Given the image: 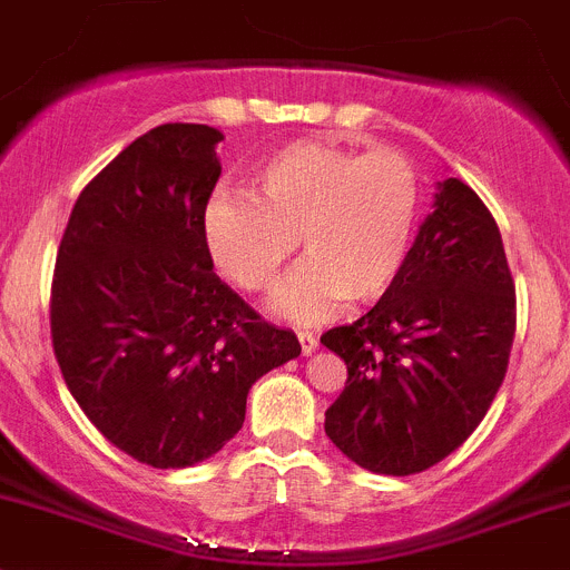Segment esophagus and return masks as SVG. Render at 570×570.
I'll use <instances>...</instances> for the list:
<instances>
[{"label": "esophagus", "instance_id": "esophagus-1", "mask_svg": "<svg viewBox=\"0 0 570 570\" xmlns=\"http://www.w3.org/2000/svg\"><path fill=\"white\" fill-rule=\"evenodd\" d=\"M296 338H299V346H302V352H305V355L316 352V346H318L316 335L307 333V330H299V333H296Z\"/></svg>", "mask_w": 570, "mask_h": 570}]
</instances>
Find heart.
I'll use <instances>...</instances> for the list:
<instances>
[{
  "mask_svg": "<svg viewBox=\"0 0 570 570\" xmlns=\"http://www.w3.org/2000/svg\"><path fill=\"white\" fill-rule=\"evenodd\" d=\"M252 199L218 189L204 209L215 268L246 294H268L299 237L305 263L274 307L313 322L344 299L372 305L403 274L422 204V176L397 148L357 154L327 139H296L248 176Z\"/></svg>",
  "mask_w": 570,
  "mask_h": 570,
  "instance_id": "heart-1",
  "label": "heart"
}]
</instances>
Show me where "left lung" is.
<instances>
[{
  "instance_id": "8db88e82",
  "label": "left lung",
  "mask_w": 570,
  "mask_h": 570,
  "mask_svg": "<svg viewBox=\"0 0 570 570\" xmlns=\"http://www.w3.org/2000/svg\"><path fill=\"white\" fill-rule=\"evenodd\" d=\"M403 274L357 322L322 344L346 363L324 431L346 459L411 475L451 456L501 389L518 302L501 232L459 178L439 184Z\"/></svg>"
}]
</instances>
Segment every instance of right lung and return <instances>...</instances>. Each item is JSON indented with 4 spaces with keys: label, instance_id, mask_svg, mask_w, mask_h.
<instances>
[{
    "label": "right lung",
    "instance_id": "obj_1",
    "mask_svg": "<svg viewBox=\"0 0 570 570\" xmlns=\"http://www.w3.org/2000/svg\"><path fill=\"white\" fill-rule=\"evenodd\" d=\"M220 139L195 122L134 139L78 195L52 274V350L75 403L159 470L218 453L254 381L302 352L213 271L204 209Z\"/></svg>",
    "mask_w": 570,
    "mask_h": 570
}]
</instances>
